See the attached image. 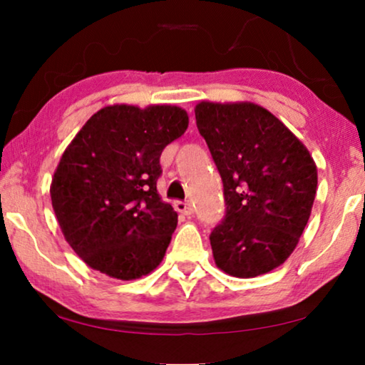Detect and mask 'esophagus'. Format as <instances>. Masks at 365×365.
Instances as JSON below:
<instances>
[{
  "mask_svg": "<svg viewBox=\"0 0 365 365\" xmlns=\"http://www.w3.org/2000/svg\"><path fill=\"white\" fill-rule=\"evenodd\" d=\"M174 207H176L178 212L186 214V216H191V214H194V206L189 201H176L174 202Z\"/></svg>",
  "mask_w": 365,
  "mask_h": 365,
  "instance_id": "1",
  "label": "esophagus"
}]
</instances>
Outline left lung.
<instances>
[{
	"label": "left lung",
	"mask_w": 365,
	"mask_h": 365,
	"mask_svg": "<svg viewBox=\"0 0 365 365\" xmlns=\"http://www.w3.org/2000/svg\"><path fill=\"white\" fill-rule=\"evenodd\" d=\"M199 134L222 179V221L211 246L219 269L256 277L286 261L311 216L317 168L307 148L252 103H199Z\"/></svg>",
	"instance_id": "8db88e82"
}]
</instances>
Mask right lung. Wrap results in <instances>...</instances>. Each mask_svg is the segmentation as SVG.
<instances>
[{"label": "right lung", "instance_id": "obj_1", "mask_svg": "<svg viewBox=\"0 0 365 365\" xmlns=\"http://www.w3.org/2000/svg\"><path fill=\"white\" fill-rule=\"evenodd\" d=\"M187 124L176 106L116 104L93 114L66 148L49 192L64 237L89 267L131 281L163 261L178 214L156 189L161 153Z\"/></svg>", "mask_w": 365, "mask_h": 365}]
</instances>
